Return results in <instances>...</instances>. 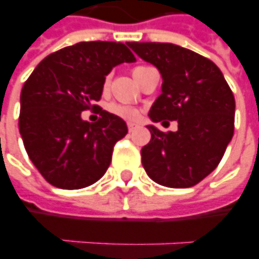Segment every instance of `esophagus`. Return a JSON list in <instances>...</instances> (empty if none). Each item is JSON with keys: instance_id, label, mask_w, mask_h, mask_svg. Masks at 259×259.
I'll return each instance as SVG.
<instances>
[{"instance_id": "1", "label": "esophagus", "mask_w": 259, "mask_h": 259, "mask_svg": "<svg viewBox=\"0 0 259 259\" xmlns=\"http://www.w3.org/2000/svg\"><path fill=\"white\" fill-rule=\"evenodd\" d=\"M126 126H128V131H130V133H133L134 130L138 126V124H135V122H128V124H126Z\"/></svg>"}]
</instances>
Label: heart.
Masks as SVG:
<instances>
[{"label":"heart","mask_w":259,"mask_h":259,"mask_svg":"<svg viewBox=\"0 0 259 259\" xmlns=\"http://www.w3.org/2000/svg\"><path fill=\"white\" fill-rule=\"evenodd\" d=\"M142 68V67H139ZM135 69H138V68H135ZM134 69V71H135ZM109 85V79H106L104 82V88ZM107 111H109L110 114L115 115V117H118V118H122V120L125 121H133L137 120L139 115V111L137 107H134V106H130V104H124V103H118V102H111V103L107 104Z\"/></svg>","instance_id":"obj_1"}]
</instances>
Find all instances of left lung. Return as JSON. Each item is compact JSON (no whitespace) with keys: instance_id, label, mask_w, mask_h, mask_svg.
<instances>
[{"instance_id":"left-lung-1","label":"left lung","mask_w":259,"mask_h":259,"mask_svg":"<svg viewBox=\"0 0 259 259\" xmlns=\"http://www.w3.org/2000/svg\"><path fill=\"white\" fill-rule=\"evenodd\" d=\"M162 75V95L150 107L153 122L176 120V133L148 125L141 155L146 174L170 188L202 181L221 163L234 134L236 102L222 71L209 58L171 43H128Z\"/></svg>"}]
</instances>
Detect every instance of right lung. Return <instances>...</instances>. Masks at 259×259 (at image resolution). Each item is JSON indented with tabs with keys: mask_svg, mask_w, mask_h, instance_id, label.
Instances as JSON below:
<instances>
[{
	"mask_svg": "<svg viewBox=\"0 0 259 259\" xmlns=\"http://www.w3.org/2000/svg\"><path fill=\"white\" fill-rule=\"evenodd\" d=\"M134 61L128 43L80 41L46 57L27 78L19 133L32 163L51 185L79 190L103 177L128 128L106 110L92 124L80 113L99 107L93 103L115 65Z\"/></svg>",
	"mask_w": 259,
	"mask_h": 259,
	"instance_id": "obj_1",
	"label": "right lung"
}]
</instances>
